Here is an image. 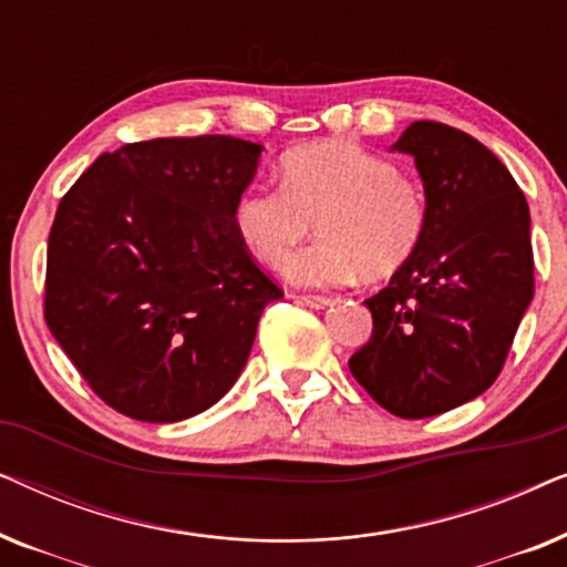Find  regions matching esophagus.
I'll list each match as a JSON object with an SVG mask.
<instances>
[{
    "instance_id": "obj_1",
    "label": "esophagus",
    "mask_w": 567,
    "mask_h": 567,
    "mask_svg": "<svg viewBox=\"0 0 567 567\" xmlns=\"http://www.w3.org/2000/svg\"><path fill=\"white\" fill-rule=\"evenodd\" d=\"M301 301H305V305L312 307V309H322V307L332 305L330 297H320V293H305V297H301Z\"/></svg>"
}]
</instances>
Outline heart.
Wrapping results in <instances>:
<instances>
[{"label":"heart","mask_w":567,"mask_h":567,"mask_svg":"<svg viewBox=\"0 0 567 567\" xmlns=\"http://www.w3.org/2000/svg\"><path fill=\"white\" fill-rule=\"evenodd\" d=\"M281 185H247L231 221L266 266L284 262L312 227L317 239L286 260L301 286L379 281L405 266L429 227V200L413 175L353 142L293 146L281 157Z\"/></svg>","instance_id":"1"}]
</instances>
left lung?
Here are the masks:
<instances>
[{"mask_svg":"<svg viewBox=\"0 0 567 567\" xmlns=\"http://www.w3.org/2000/svg\"><path fill=\"white\" fill-rule=\"evenodd\" d=\"M392 152L415 159L429 227L367 299L374 330L348 367L392 415L431 417L483 394L506 363L534 297L529 206L506 165L446 123H410Z\"/></svg>","mask_w":567,"mask_h":567,"instance_id":"8db88e82","label":"left lung"}]
</instances>
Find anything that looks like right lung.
Returning a JSON list of instances; mask_svg holds the SVG:
<instances>
[{"label":"right lung","mask_w":567,"mask_h":567,"mask_svg":"<svg viewBox=\"0 0 567 567\" xmlns=\"http://www.w3.org/2000/svg\"><path fill=\"white\" fill-rule=\"evenodd\" d=\"M260 152L216 134L123 144L61 198L43 315L118 413L185 421L245 369L262 309L284 297L231 221Z\"/></svg>","instance_id":"right-lung-1"}]
</instances>
